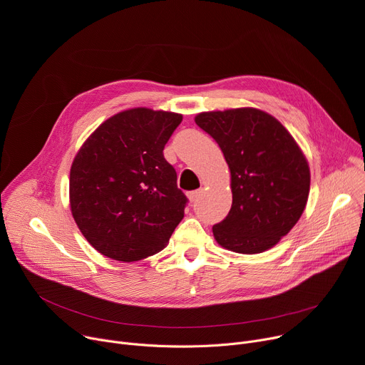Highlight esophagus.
Segmentation results:
<instances>
[{
	"mask_svg": "<svg viewBox=\"0 0 365 365\" xmlns=\"http://www.w3.org/2000/svg\"><path fill=\"white\" fill-rule=\"evenodd\" d=\"M202 192H203V188L188 192V199H190V202H195V200H199V197H200V195H202Z\"/></svg>",
	"mask_w": 365,
	"mask_h": 365,
	"instance_id": "34e87169",
	"label": "esophagus"
}]
</instances>
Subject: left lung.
Listing matches in <instances>:
<instances>
[{
  "instance_id": "left-lung-1",
  "label": "left lung",
  "mask_w": 365,
  "mask_h": 365,
  "mask_svg": "<svg viewBox=\"0 0 365 365\" xmlns=\"http://www.w3.org/2000/svg\"><path fill=\"white\" fill-rule=\"evenodd\" d=\"M219 145L231 171L232 206L213 225L219 245L257 255L276 245L301 217L310 168L289 131L256 108L202 112L194 118Z\"/></svg>"
}]
</instances>
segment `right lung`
I'll use <instances>...</instances> for the list:
<instances>
[{
    "label": "right lung",
    "mask_w": 365,
    "mask_h": 365,
    "mask_svg": "<svg viewBox=\"0 0 365 365\" xmlns=\"http://www.w3.org/2000/svg\"><path fill=\"white\" fill-rule=\"evenodd\" d=\"M181 121L175 112L127 109L102 123L77 152L71 213L101 255L125 263L153 256L184 217L187 197L163 158Z\"/></svg>",
    "instance_id": "add662e5"
}]
</instances>
